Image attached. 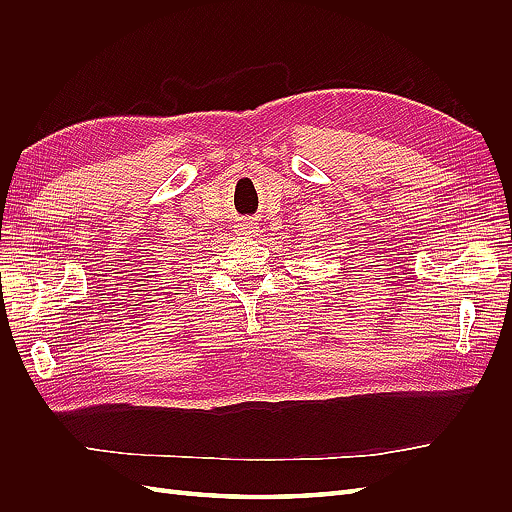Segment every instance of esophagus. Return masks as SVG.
<instances>
[{
  "label": "esophagus",
  "instance_id": "esophagus-1",
  "mask_svg": "<svg viewBox=\"0 0 512 512\" xmlns=\"http://www.w3.org/2000/svg\"><path fill=\"white\" fill-rule=\"evenodd\" d=\"M260 226H258V222H254L252 218L250 220H245L241 226H239V232L241 235H245V237H258V230Z\"/></svg>",
  "mask_w": 512,
  "mask_h": 512
}]
</instances>
